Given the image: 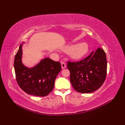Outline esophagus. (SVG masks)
Wrapping results in <instances>:
<instances>
[{
	"label": "esophagus",
	"instance_id": "obj_1",
	"mask_svg": "<svg viewBox=\"0 0 125 125\" xmlns=\"http://www.w3.org/2000/svg\"><path fill=\"white\" fill-rule=\"evenodd\" d=\"M61 67H62V69H64L66 68V64L64 62H61Z\"/></svg>",
	"mask_w": 125,
	"mask_h": 125
}]
</instances>
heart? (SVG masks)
<instances>
[{
	"instance_id": "obj_1",
	"label": "heart",
	"mask_w": 125,
	"mask_h": 125,
	"mask_svg": "<svg viewBox=\"0 0 125 125\" xmlns=\"http://www.w3.org/2000/svg\"><path fill=\"white\" fill-rule=\"evenodd\" d=\"M63 51L69 52L70 57L73 60H78L84 57L89 51V45L86 42L66 46L63 48Z\"/></svg>"
}]
</instances>
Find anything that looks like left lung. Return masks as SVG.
I'll use <instances>...</instances> for the list:
<instances>
[{
    "mask_svg": "<svg viewBox=\"0 0 125 125\" xmlns=\"http://www.w3.org/2000/svg\"><path fill=\"white\" fill-rule=\"evenodd\" d=\"M70 80L76 91L83 94L97 90L104 82L107 73L106 54L100 48L79 62H68Z\"/></svg>",
    "mask_w": 125,
    "mask_h": 125,
    "instance_id": "1",
    "label": "left lung"
}]
</instances>
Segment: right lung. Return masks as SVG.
<instances>
[{"label":"right lung","instance_id":"right-lung-1","mask_svg":"<svg viewBox=\"0 0 125 125\" xmlns=\"http://www.w3.org/2000/svg\"><path fill=\"white\" fill-rule=\"evenodd\" d=\"M22 44H20L14 58V67L17 83L27 94L46 96L54 89L55 79L61 70V63L46 58L32 68L26 67L22 62Z\"/></svg>","mask_w":125,"mask_h":125}]
</instances>
